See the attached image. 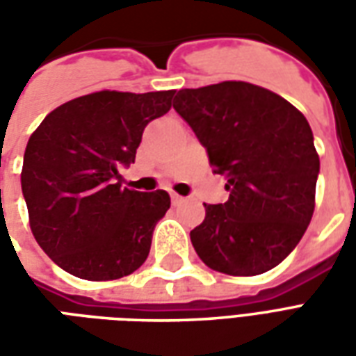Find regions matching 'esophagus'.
Returning a JSON list of instances; mask_svg holds the SVG:
<instances>
[{
	"instance_id": "34e87169",
	"label": "esophagus",
	"mask_w": 356,
	"mask_h": 356,
	"mask_svg": "<svg viewBox=\"0 0 356 356\" xmlns=\"http://www.w3.org/2000/svg\"><path fill=\"white\" fill-rule=\"evenodd\" d=\"M171 202H173V204H181V202H183V196H179V194L171 193Z\"/></svg>"
}]
</instances>
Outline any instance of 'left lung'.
Segmentation results:
<instances>
[{
	"label": "left lung",
	"mask_w": 356,
	"mask_h": 356,
	"mask_svg": "<svg viewBox=\"0 0 356 356\" xmlns=\"http://www.w3.org/2000/svg\"><path fill=\"white\" fill-rule=\"evenodd\" d=\"M173 108L227 179L225 204H204L191 231L209 268L255 276L284 261L314 211L321 160L305 116L280 95L248 81L181 89Z\"/></svg>",
	"instance_id": "1"
}]
</instances>
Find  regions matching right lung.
Instances as JSON below:
<instances>
[{
	"mask_svg": "<svg viewBox=\"0 0 356 356\" xmlns=\"http://www.w3.org/2000/svg\"><path fill=\"white\" fill-rule=\"evenodd\" d=\"M175 91H95L60 104L38 125L20 173L35 242L83 280H116L147 261L165 191L124 188L118 170L135 162L148 122Z\"/></svg>",
	"mask_w": 356,
	"mask_h": 356,
	"instance_id": "add662e5",
	"label": "right lung"
}]
</instances>
